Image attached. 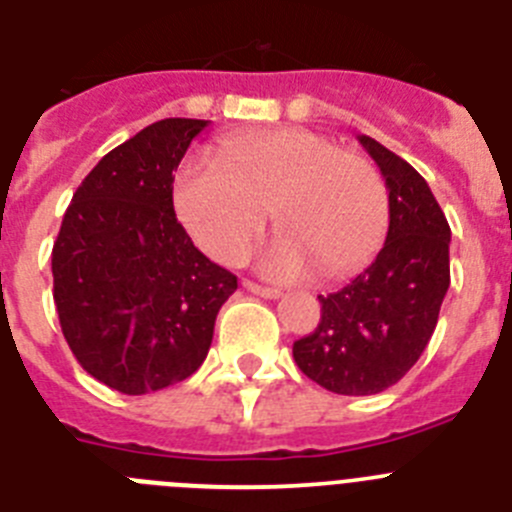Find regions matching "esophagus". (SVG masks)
Instances as JSON below:
<instances>
[{"label":"esophagus","mask_w":512,"mask_h":512,"mask_svg":"<svg viewBox=\"0 0 512 512\" xmlns=\"http://www.w3.org/2000/svg\"><path fill=\"white\" fill-rule=\"evenodd\" d=\"M243 289H246V292H251V295L264 297V300H277L279 297V289L261 287V284H256V282H243Z\"/></svg>","instance_id":"obj_1"}]
</instances>
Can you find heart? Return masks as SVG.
Returning <instances> with one entry per match:
<instances>
[{
  "mask_svg": "<svg viewBox=\"0 0 512 512\" xmlns=\"http://www.w3.org/2000/svg\"><path fill=\"white\" fill-rule=\"evenodd\" d=\"M269 207L279 233L259 269L277 279L354 274L390 225V194L372 161L305 128L230 135L212 158H187L174 176L179 223L220 264L246 256Z\"/></svg>",
  "mask_w": 512,
  "mask_h": 512,
  "instance_id": "1",
  "label": "heart"
}]
</instances>
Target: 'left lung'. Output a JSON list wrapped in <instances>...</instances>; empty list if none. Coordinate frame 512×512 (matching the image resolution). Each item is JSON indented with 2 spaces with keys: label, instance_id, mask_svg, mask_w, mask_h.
<instances>
[{
  "label": "left lung",
  "instance_id": "8db88e82",
  "mask_svg": "<svg viewBox=\"0 0 512 512\" xmlns=\"http://www.w3.org/2000/svg\"><path fill=\"white\" fill-rule=\"evenodd\" d=\"M359 143L390 192L387 241L369 269L320 295L315 333L292 346L305 377L336 395H377L420 359L449 289L451 228L423 176L369 135Z\"/></svg>",
  "mask_w": 512,
  "mask_h": 512
}]
</instances>
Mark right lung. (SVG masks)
<instances>
[{"label":"right lung","instance_id":"right-lung-1","mask_svg":"<svg viewBox=\"0 0 512 512\" xmlns=\"http://www.w3.org/2000/svg\"><path fill=\"white\" fill-rule=\"evenodd\" d=\"M207 120L166 117L140 130L79 184L53 243L63 338L94 379L146 395L205 361L238 279L194 246L174 212V171Z\"/></svg>","mask_w":512,"mask_h":512}]
</instances>
